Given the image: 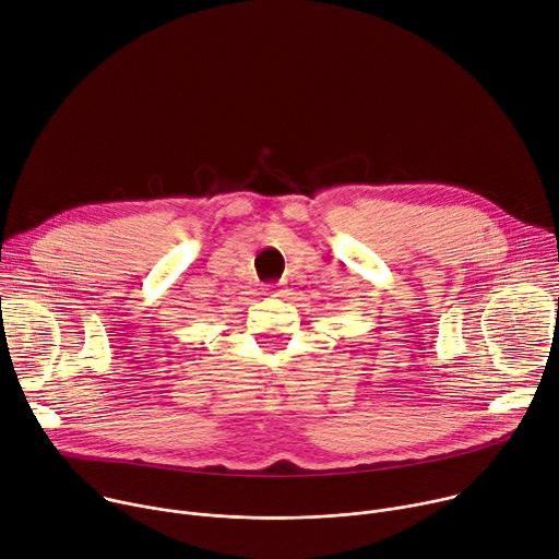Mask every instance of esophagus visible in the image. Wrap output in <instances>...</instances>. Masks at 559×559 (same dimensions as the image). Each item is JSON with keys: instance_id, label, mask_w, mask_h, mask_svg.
<instances>
[{"instance_id": "obj_1", "label": "esophagus", "mask_w": 559, "mask_h": 559, "mask_svg": "<svg viewBox=\"0 0 559 559\" xmlns=\"http://www.w3.org/2000/svg\"><path fill=\"white\" fill-rule=\"evenodd\" d=\"M265 292H267L270 296H285L283 285H267V287H265Z\"/></svg>"}]
</instances>
